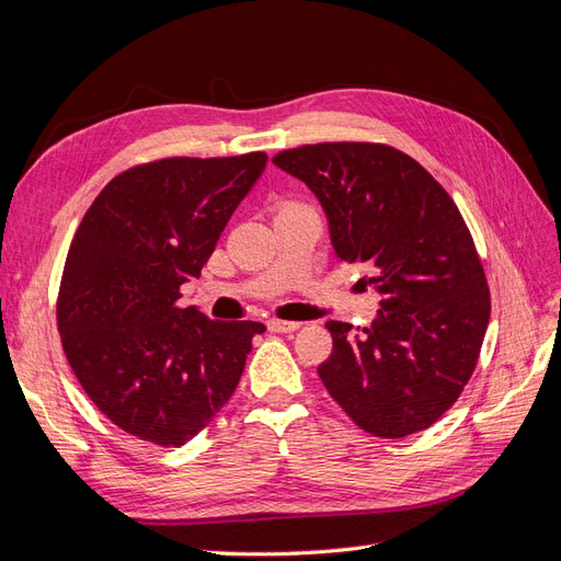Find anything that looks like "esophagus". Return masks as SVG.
<instances>
[{"label":"esophagus","mask_w":561,"mask_h":561,"mask_svg":"<svg viewBox=\"0 0 561 561\" xmlns=\"http://www.w3.org/2000/svg\"><path fill=\"white\" fill-rule=\"evenodd\" d=\"M268 330L271 332H280V334L297 332L299 330V322H293V320H268Z\"/></svg>","instance_id":"esophagus-1"}]
</instances>
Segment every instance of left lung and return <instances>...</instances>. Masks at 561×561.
<instances>
[{
    "mask_svg": "<svg viewBox=\"0 0 561 561\" xmlns=\"http://www.w3.org/2000/svg\"><path fill=\"white\" fill-rule=\"evenodd\" d=\"M274 163L325 208L339 260L360 262L381 295L369 328L330 320L328 393L365 433L431 428L463 393L491 316L478 248L463 215L426 168L381 142L283 149Z\"/></svg>",
    "mask_w": 561,
    "mask_h": 561,
    "instance_id": "8db88e82",
    "label": "left lung"
}]
</instances>
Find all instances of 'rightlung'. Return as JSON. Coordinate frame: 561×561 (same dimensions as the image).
<instances>
[{
  "label": "right lung",
  "mask_w": 561,
  "mask_h": 561,
  "mask_svg": "<svg viewBox=\"0 0 561 561\" xmlns=\"http://www.w3.org/2000/svg\"><path fill=\"white\" fill-rule=\"evenodd\" d=\"M264 165V151L138 163L83 215L60 278L58 332L83 393L124 433L182 447L239 386L264 325L217 322L178 299Z\"/></svg>",
  "instance_id": "obj_1"
}]
</instances>
